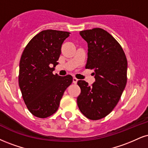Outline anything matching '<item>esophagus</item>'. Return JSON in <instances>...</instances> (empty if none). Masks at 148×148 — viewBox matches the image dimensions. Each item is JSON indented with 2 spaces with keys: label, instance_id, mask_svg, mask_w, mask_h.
Returning <instances> with one entry per match:
<instances>
[{
  "label": "esophagus",
  "instance_id": "1",
  "mask_svg": "<svg viewBox=\"0 0 148 148\" xmlns=\"http://www.w3.org/2000/svg\"><path fill=\"white\" fill-rule=\"evenodd\" d=\"M77 81H78V79H76V78H75V77L73 78V83H74V84H76V83H77Z\"/></svg>",
  "mask_w": 148,
  "mask_h": 148
}]
</instances>
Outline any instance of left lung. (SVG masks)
<instances>
[{
  "label": "left lung",
  "instance_id": "obj_1",
  "mask_svg": "<svg viewBox=\"0 0 148 148\" xmlns=\"http://www.w3.org/2000/svg\"><path fill=\"white\" fill-rule=\"evenodd\" d=\"M88 42L85 68L93 69L95 82L91 86L80 80L77 98L80 111L87 118L99 120L112 111L120 100L127 83V61L121 46L101 28L80 32Z\"/></svg>",
  "mask_w": 148,
  "mask_h": 148
}]
</instances>
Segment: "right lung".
I'll return each instance as SVG.
<instances>
[{
	"label": "right lung",
	"instance_id": "obj_1",
	"mask_svg": "<svg viewBox=\"0 0 148 148\" xmlns=\"http://www.w3.org/2000/svg\"><path fill=\"white\" fill-rule=\"evenodd\" d=\"M69 32L47 29L40 32L27 45L19 64L18 83L27 108L34 116L47 118L59 107L64 92L72 84L71 75L53 74Z\"/></svg>",
	"mask_w": 148,
	"mask_h": 148
}]
</instances>
